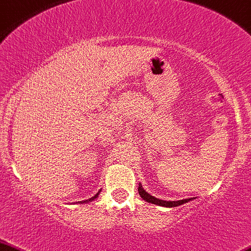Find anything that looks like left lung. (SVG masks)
I'll use <instances>...</instances> for the list:
<instances>
[{"instance_id": "1", "label": "left lung", "mask_w": 251, "mask_h": 251, "mask_svg": "<svg viewBox=\"0 0 251 251\" xmlns=\"http://www.w3.org/2000/svg\"><path fill=\"white\" fill-rule=\"evenodd\" d=\"M138 191H139V195H140V197H141L142 199H144L145 201L151 202V204H155V205H158V206H164V207H177V206L183 205V204H185V202L192 201V198L182 199V201H161V199H157V198H155L154 196L149 195V193H148L147 191H146V190H145L144 188H142L141 183L139 184Z\"/></svg>"}]
</instances>
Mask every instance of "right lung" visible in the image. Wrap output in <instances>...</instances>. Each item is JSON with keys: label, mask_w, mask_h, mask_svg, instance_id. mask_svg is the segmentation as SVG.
I'll return each instance as SVG.
<instances>
[{"label": "right lung", "mask_w": 251, "mask_h": 251, "mask_svg": "<svg viewBox=\"0 0 251 251\" xmlns=\"http://www.w3.org/2000/svg\"><path fill=\"white\" fill-rule=\"evenodd\" d=\"M100 191H102V190H100V191H98L97 193H96V195H95L94 197H91V198L90 199H87V201H83V202H85V204H87V202H90V201H95V199H96L97 198V197H98V195H100Z\"/></svg>", "instance_id": "1"}]
</instances>
